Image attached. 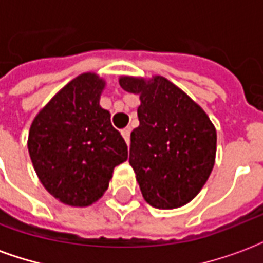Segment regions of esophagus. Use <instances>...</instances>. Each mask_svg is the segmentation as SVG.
Returning <instances> with one entry per match:
<instances>
[{
	"label": "esophagus",
	"instance_id": "esophagus-1",
	"mask_svg": "<svg viewBox=\"0 0 263 263\" xmlns=\"http://www.w3.org/2000/svg\"><path fill=\"white\" fill-rule=\"evenodd\" d=\"M121 135H122V138L125 139L126 145H129V137H131V131H129V128L122 129V131H121Z\"/></svg>",
	"mask_w": 263,
	"mask_h": 263
}]
</instances>
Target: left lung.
Instances as JSON below:
<instances>
[{"label": "left lung", "instance_id": "8db88e82", "mask_svg": "<svg viewBox=\"0 0 263 263\" xmlns=\"http://www.w3.org/2000/svg\"><path fill=\"white\" fill-rule=\"evenodd\" d=\"M120 84L141 98L129 165L143 198L155 209L182 207L197 196L214 167V125L201 107L162 76L148 81L121 77Z\"/></svg>", "mask_w": 263, "mask_h": 263}]
</instances>
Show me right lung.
<instances>
[{
  "label": "right lung",
  "instance_id": "right-lung-1",
  "mask_svg": "<svg viewBox=\"0 0 263 263\" xmlns=\"http://www.w3.org/2000/svg\"><path fill=\"white\" fill-rule=\"evenodd\" d=\"M105 83L84 73L54 96L32 122L28 149L39 180L62 203L86 207L108 187L128 148L107 109L100 107Z\"/></svg>",
  "mask_w": 263,
  "mask_h": 263
}]
</instances>
